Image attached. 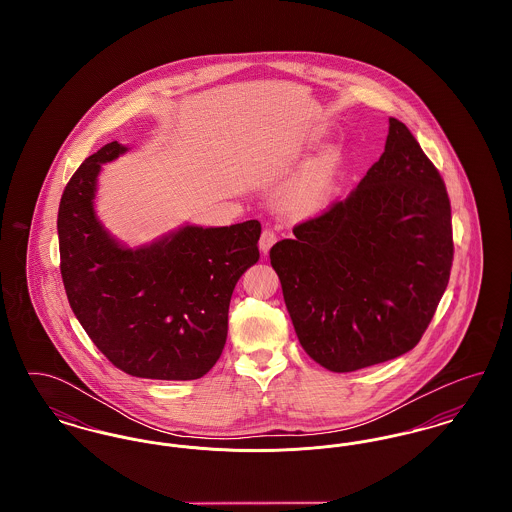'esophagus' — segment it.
<instances>
[{"label":"esophagus","mask_w":512,"mask_h":512,"mask_svg":"<svg viewBox=\"0 0 512 512\" xmlns=\"http://www.w3.org/2000/svg\"><path fill=\"white\" fill-rule=\"evenodd\" d=\"M276 240H278L276 232H274V230H270V228H265V230H263V234H261V240H259V249L267 255L268 251H270V247L276 244Z\"/></svg>","instance_id":"34e87169"}]
</instances>
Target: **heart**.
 I'll return each instance as SVG.
<instances>
[{"label": "heart", "mask_w": 512, "mask_h": 512, "mask_svg": "<svg viewBox=\"0 0 512 512\" xmlns=\"http://www.w3.org/2000/svg\"><path fill=\"white\" fill-rule=\"evenodd\" d=\"M340 167L341 155L338 149H326L313 161H309L286 192V209L293 215H311L318 211L332 194Z\"/></svg>", "instance_id": "1"}]
</instances>
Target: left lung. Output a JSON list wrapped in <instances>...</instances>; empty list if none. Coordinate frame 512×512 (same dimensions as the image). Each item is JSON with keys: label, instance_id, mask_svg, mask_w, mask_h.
<instances>
[{"label": "left lung", "instance_id": "8db88e82", "mask_svg": "<svg viewBox=\"0 0 512 512\" xmlns=\"http://www.w3.org/2000/svg\"><path fill=\"white\" fill-rule=\"evenodd\" d=\"M270 249L295 334L332 372L411 351L453 263L451 205L411 130L390 117L380 159L359 186Z\"/></svg>", "mask_w": 512, "mask_h": 512}]
</instances>
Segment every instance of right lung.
I'll use <instances>...</instances> for the list:
<instances>
[{
	"mask_svg": "<svg viewBox=\"0 0 512 512\" xmlns=\"http://www.w3.org/2000/svg\"><path fill=\"white\" fill-rule=\"evenodd\" d=\"M128 151L111 142L69 180L57 217L61 276L71 309L122 372L195 380L219 361L232 292L259 261V220L182 224L151 244L119 242L99 220L101 167Z\"/></svg>",
	"mask_w": 512,
	"mask_h": 512,
	"instance_id": "right-lung-1",
	"label": "right lung"
}]
</instances>
